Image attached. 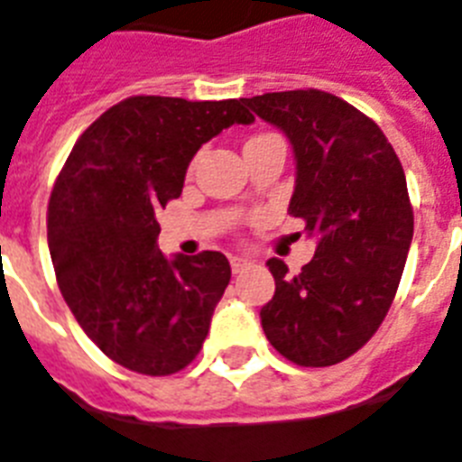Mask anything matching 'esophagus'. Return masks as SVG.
Wrapping results in <instances>:
<instances>
[{"mask_svg":"<svg viewBox=\"0 0 462 462\" xmlns=\"http://www.w3.org/2000/svg\"><path fill=\"white\" fill-rule=\"evenodd\" d=\"M230 265H232V273H242L244 267L251 265V261L246 258V255H232Z\"/></svg>","mask_w":462,"mask_h":462,"instance_id":"34e87169","label":"esophagus"}]
</instances>
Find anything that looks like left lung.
<instances>
[{
	"label": "left lung",
	"mask_w": 462,
	"mask_h": 462,
	"mask_svg": "<svg viewBox=\"0 0 462 462\" xmlns=\"http://www.w3.org/2000/svg\"><path fill=\"white\" fill-rule=\"evenodd\" d=\"M244 103L284 131L296 159L289 213L317 239L291 277L270 258L274 296L261 310L267 340L300 366H331L378 331L413 239L404 169L378 124L327 91L263 93Z\"/></svg>",
	"instance_id": "left-lung-1"
}]
</instances>
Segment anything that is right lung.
I'll return each mask as SVG.
<instances>
[{
	"instance_id": "obj_1",
	"label": "right lung",
	"mask_w": 462,
	"mask_h": 462,
	"mask_svg": "<svg viewBox=\"0 0 462 462\" xmlns=\"http://www.w3.org/2000/svg\"><path fill=\"white\" fill-rule=\"evenodd\" d=\"M251 122L242 100L134 96L72 147L49 199V251L79 327L124 369L169 375L199 355L230 263L218 251L166 258L154 213L180 197L204 143Z\"/></svg>"
}]
</instances>
